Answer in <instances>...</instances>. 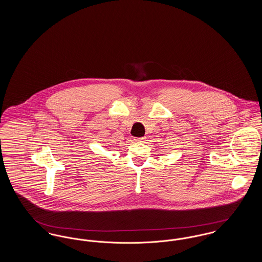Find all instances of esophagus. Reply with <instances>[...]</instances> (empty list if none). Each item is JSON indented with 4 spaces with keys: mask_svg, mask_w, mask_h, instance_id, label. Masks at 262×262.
Masks as SVG:
<instances>
[{
    "mask_svg": "<svg viewBox=\"0 0 262 262\" xmlns=\"http://www.w3.org/2000/svg\"><path fill=\"white\" fill-rule=\"evenodd\" d=\"M136 141L137 142H144L145 138L144 137H138V138H136Z\"/></svg>",
    "mask_w": 262,
    "mask_h": 262,
    "instance_id": "obj_1",
    "label": "esophagus"
}]
</instances>
